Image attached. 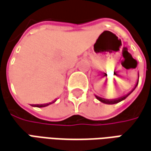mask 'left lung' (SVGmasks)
<instances>
[{"mask_svg":"<svg viewBox=\"0 0 151 151\" xmlns=\"http://www.w3.org/2000/svg\"><path fill=\"white\" fill-rule=\"evenodd\" d=\"M138 81H139V79H138ZM137 84H138V82L137 83V85H136V86H135V88L133 89V90L136 89V87H137ZM133 90H132V91H133ZM132 92H131V93H132ZM130 93H128V94H127V95H126V96H123V97L119 98V99H110V100H109V99H102V98L98 97V96H96V98H97V99H99V101H101L102 103H104V104H117V103L121 102L122 100L125 99L127 97V96L129 95Z\"/></svg>","mask_w":151,"mask_h":151,"instance_id":"obj_1","label":"left lung"}]
</instances>
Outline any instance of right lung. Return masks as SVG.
<instances>
[{
    "mask_svg": "<svg viewBox=\"0 0 151 151\" xmlns=\"http://www.w3.org/2000/svg\"><path fill=\"white\" fill-rule=\"evenodd\" d=\"M49 104H40V105H39V104H38V105H32V106H34V107H38V108H42V107H45V106L49 105Z\"/></svg>",
    "mask_w": 151,
    "mask_h": 151,
    "instance_id": "obj_1",
    "label": "right lung"
}]
</instances>
